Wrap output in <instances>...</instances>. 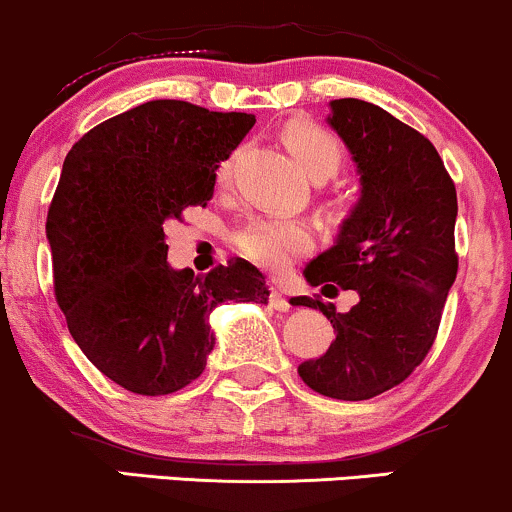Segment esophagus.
I'll return each mask as SVG.
<instances>
[{"instance_id":"obj_1","label":"esophagus","mask_w":512,"mask_h":512,"mask_svg":"<svg viewBox=\"0 0 512 512\" xmlns=\"http://www.w3.org/2000/svg\"><path fill=\"white\" fill-rule=\"evenodd\" d=\"M270 306L278 311H290V302H287V297L282 294L280 287H270Z\"/></svg>"}]
</instances>
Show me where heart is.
Wrapping results in <instances>:
<instances>
[{
    "label": "heart",
    "instance_id": "obj_1",
    "mask_svg": "<svg viewBox=\"0 0 512 512\" xmlns=\"http://www.w3.org/2000/svg\"><path fill=\"white\" fill-rule=\"evenodd\" d=\"M282 141L309 177L328 179L342 167L345 150H342L340 138L333 131L323 129L321 124L306 122V119L287 122L282 129ZM232 170L234 155L220 162V186L230 182ZM234 246H237L239 254L256 266L266 268L270 273H280V270L292 266L294 258L309 254L311 246H314V234L299 220L258 218L237 232Z\"/></svg>",
    "mask_w": 512,
    "mask_h": 512
}]
</instances>
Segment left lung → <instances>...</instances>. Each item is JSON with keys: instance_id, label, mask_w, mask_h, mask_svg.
<instances>
[{"instance_id": "obj_1", "label": "left lung", "mask_w": 512, "mask_h": 512, "mask_svg": "<svg viewBox=\"0 0 512 512\" xmlns=\"http://www.w3.org/2000/svg\"><path fill=\"white\" fill-rule=\"evenodd\" d=\"M330 107L328 122L362 174V198L304 278L354 290L359 302L335 314L321 297H294L321 309L335 330L321 357L299 364V376L326 398L357 402L400 386L434 345L458 275V194L434 143L417 129L364 100Z\"/></svg>"}]
</instances>
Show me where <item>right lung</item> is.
<instances>
[{"label":"right lung","instance_id":"add662e5","mask_svg":"<svg viewBox=\"0 0 512 512\" xmlns=\"http://www.w3.org/2000/svg\"><path fill=\"white\" fill-rule=\"evenodd\" d=\"M256 117L150 100L71 146L47 210L54 299L81 352L136 395H170L206 369L222 302H268L244 258L203 278L167 263L170 220L213 198L218 162Z\"/></svg>","mask_w":512,"mask_h":512}]
</instances>
